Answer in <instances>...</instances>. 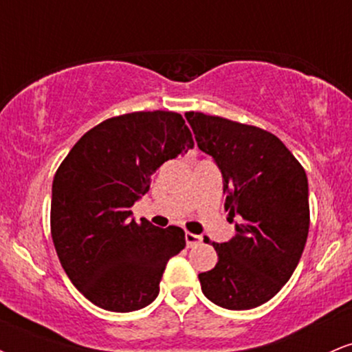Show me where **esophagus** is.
<instances>
[{
	"mask_svg": "<svg viewBox=\"0 0 352 352\" xmlns=\"http://www.w3.org/2000/svg\"><path fill=\"white\" fill-rule=\"evenodd\" d=\"M185 241H187L188 248H193V246H199L201 243L200 235H193V233H185Z\"/></svg>",
	"mask_w": 352,
	"mask_h": 352,
	"instance_id": "obj_1",
	"label": "esophagus"
}]
</instances>
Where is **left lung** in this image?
<instances>
[{"instance_id": "1", "label": "left lung", "mask_w": 352, "mask_h": 352, "mask_svg": "<svg viewBox=\"0 0 352 352\" xmlns=\"http://www.w3.org/2000/svg\"><path fill=\"white\" fill-rule=\"evenodd\" d=\"M185 117L221 170L225 210L236 228L227 243H212L218 261L199 274L201 292L221 308H256L300 263L309 232L306 172L272 132L201 112Z\"/></svg>"}]
</instances>
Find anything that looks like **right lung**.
<instances>
[{
	"instance_id": "obj_1",
	"label": "right lung",
	"mask_w": 352,
	"mask_h": 352,
	"mask_svg": "<svg viewBox=\"0 0 352 352\" xmlns=\"http://www.w3.org/2000/svg\"><path fill=\"white\" fill-rule=\"evenodd\" d=\"M193 148L184 117L131 112L87 131L52 182L51 236L72 285L99 308L129 313L159 294L165 265L185 248L179 227H153L131 207L167 160Z\"/></svg>"
}]
</instances>
